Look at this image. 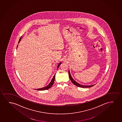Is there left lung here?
Listing matches in <instances>:
<instances>
[{
    "instance_id": "obj_1",
    "label": "left lung",
    "mask_w": 122,
    "mask_h": 122,
    "mask_svg": "<svg viewBox=\"0 0 122 122\" xmlns=\"http://www.w3.org/2000/svg\"><path fill=\"white\" fill-rule=\"evenodd\" d=\"M69 77L70 78V79H71V81L72 82L73 84H74V85H75L76 86H79V87H82V88H87V87H92V86H94V85H90V86H89V85H87V86H85V85H81V84H79V83H78L76 82V81L74 80V79L72 78V77H71V75L70 73V71H69Z\"/></svg>"
}]
</instances>
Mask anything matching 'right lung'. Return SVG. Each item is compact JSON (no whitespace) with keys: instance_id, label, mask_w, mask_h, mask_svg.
Returning a JSON list of instances; mask_svg holds the SVG:
<instances>
[{"instance_id":"1","label":"right lung","mask_w":122,"mask_h":122,"mask_svg":"<svg viewBox=\"0 0 122 122\" xmlns=\"http://www.w3.org/2000/svg\"><path fill=\"white\" fill-rule=\"evenodd\" d=\"M22 37V36H21ZM21 37L20 38V39H19V42H18V43H20V41L21 39ZM18 46V45L17 46V47ZM61 64V63H60L58 64V66H57V69H58V67L60 65V64ZM55 75L54 76H53V79H52L51 81V82L49 83V84H48V86H45L44 87L42 88H40V89H37L36 90H46V89H49L51 87L52 85H53V84H54V80H55Z\"/></svg>"}]
</instances>
